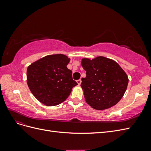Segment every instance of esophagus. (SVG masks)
Wrapping results in <instances>:
<instances>
[{
    "label": "esophagus",
    "mask_w": 151,
    "mask_h": 151,
    "mask_svg": "<svg viewBox=\"0 0 151 151\" xmlns=\"http://www.w3.org/2000/svg\"><path fill=\"white\" fill-rule=\"evenodd\" d=\"M81 82H82L81 79H79L77 81V84H78V85H80L81 84Z\"/></svg>",
    "instance_id": "esophagus-1"
}]
</instances>
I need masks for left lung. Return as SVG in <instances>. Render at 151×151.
Returning a JSON list of instances; mask_svg holds the SVG:
<instances>
[{
  "mask_svg": "<svg viewBox=\"0 0 151 151\" xmlns=\"http://www.w3.org/2000/svg\"><path fill=\"white\" fill-rule=\"evenodd\" d=\"M81 65L86 71L81 86L87 103L98 110L115 106L124 95L129 83L125 71L116 62L104 57L83 58Z\"/></svg>",
  "mask_w": 151,
  "mask_h": 151,
  "instance_id": "obj_1",
  "label": "left lung"
}]
</instances>
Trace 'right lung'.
<instances>
[{
	"label": "right lung",
	"mask_w": 151,
	"mask_h": 151,
	"mask_svg": "<svg viewBox=\"0 0 151 151\" xmlns=\"http://www.w3.org/2000/svg\"><path fill=\"white\" fill-rule=\"evenodd\" d=\"M70 58L62 54L50 55L31 64L27 83L35 97L46 106H56L70 95L77 85L67 65Z\"/></svg>",
	"instance_id": "obj_1"
}]
</instances>
